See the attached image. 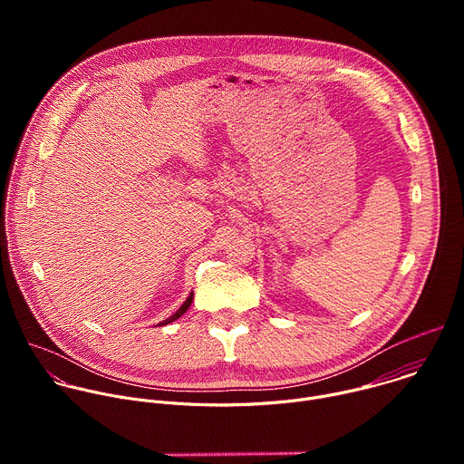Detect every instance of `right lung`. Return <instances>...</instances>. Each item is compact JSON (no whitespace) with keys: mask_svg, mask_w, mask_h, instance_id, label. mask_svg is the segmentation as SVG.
<instances>
[{"mask_svg":"<svg viewBox=\"0 0 464 464\" xmlns=\"http://www.w3.org/2000/svg\"><path fill=\"white\" fill-rule=\"evenodd\" d=\"M190 303H192V292H190V294H188V297H187V299H185V303H183V304H181V306H179V308H178V310H176V312H174V314H172V315H170V317H167V319H165V321H161V323H160V324H158V326H163V324H169V323H172V321H176V319H178V317H181V315H183V314H185V312H187V308H188V306H190Z\"/></svg>","mask_w":464,"mask_h":464,"instance_id":"obj_1","label":"right lung"}]
</instances>
